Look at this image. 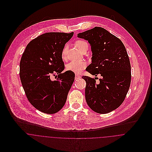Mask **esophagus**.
<instances>
[{
  "label": "esophagus",
  "instance_id": "esophagus-1",
  "mask_svg": "<svg viewBox=\"0 0 152 152\" xmlns=\"http://www.w3.org/2000/svg\"><path fill=\"white\" fill-rule=\"evenodd\" d=\"M81 78L80 75H78V74H75V80H78V79H79V78Z\"/></svg>",
  "mask_w": 152,
  "mask_h": 152
}]
</instances>
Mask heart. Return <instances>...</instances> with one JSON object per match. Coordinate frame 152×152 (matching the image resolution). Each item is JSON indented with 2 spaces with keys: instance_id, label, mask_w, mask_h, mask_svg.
I'll return each instance as SVG.
<instances>
[{
  "instance_id": "obj_1",
  "label": "heart",
  "mask_w": 152,
  "mask_h": 152,
  "mask_svg": "<svg viewBox=\"0 0 152 152\" xmlns=\"http://www.w3.org/2000/svg\"><path fill=\"white\" fill-rule=\"evenodd\" d=\"M77 47L82 51L84 49H86L88 48V44L87 42L83 40H80L76 42L75 43ZM67 45H65L63 48L62 52H61V57L62 58L65 60L66 56V52H67ZM87 66V63L85 61H72L69 62L66 66V69L68 71L73 72L76 74H80L81 73Z\"/></svg>"
}]
</instances>
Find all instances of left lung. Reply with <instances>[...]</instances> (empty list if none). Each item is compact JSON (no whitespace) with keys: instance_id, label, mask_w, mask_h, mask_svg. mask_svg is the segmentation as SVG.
Listing matches in <instances>:
<instances>
[{"instance_id":"1","label":"left lung","mask_w":152,"mask_h":152,"mask_svg":"<svg viewBox=\"0 0 152 152\" xmlns=\"http://www.w3.org/2000/svg\"><path fill=\"white\" fill-rule=\"evenodd\" d=\"M77 37L91 45L92 63L87 71L103 77L97 83L94 78L82 77L86 81L87 104L96 113H109L122 104L130 87L131 66L125 47L119 39L100 27L79 33Z\"/></svg>"}]
</instances>
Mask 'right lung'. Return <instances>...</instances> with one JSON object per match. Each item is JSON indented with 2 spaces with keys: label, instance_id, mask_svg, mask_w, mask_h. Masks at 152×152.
I'll return each mask as SVG.
<instances>
[{
  "label": "right lung",
  "instance_id": "add662e5",
  "mask_svg": "<svg viewBox=\"0 0 152 152\" xmlns=\"http://www.w3.org/2000/svg\"><path fill=\"white\" fill-rule=\"evenodd\" d=\"M70 33L50 32L32 40L26 47L20 62V78L30 103L48 114L58 112L64 107L75 74L61 72L64 63L61 57L63 48L72 37ZM57 73L55 81L51 75Z\"/></svg>",
  "mask_w": 152,
  "mask_h": 152
}]
</instances>
